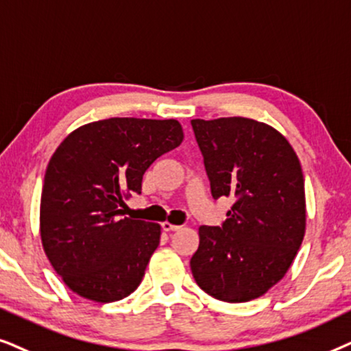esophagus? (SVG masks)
Masks as SVG:
<instances>
[{
  "instance_id": "34e87169",
  "label": "esophagus",
  "mask_w": 351,
  "mask_h": 351,
  "mask_svg": "<svg viewBox=\"0 0 351 351\" xmlns=\"http://www.w3.org/2000/svg\"><path fill=\"white\" fill-rule=\"evenodd\" d=\"M162 230L163 231H178L180 230V226L178 224H171V223H168V221H165V223H162Z\"/></svg>"
}]
</instances>
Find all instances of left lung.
<instances>
[{"mask_svg": "<svg viewBox=\"0 0 351 351\" xmlns=\"http://www.w3.org/2000/svg\"><path fill=\"white\" fill-rule=\"evenodd\" d=\"M191 125L212 197L234 200L221 226L199 228L191 271L213 298L254 300L284 278L305 236L300 162L287 139L261 121L226 117Z\"/></svg>", "mask_w": 351, "mask_h": 351, "instance_id": "8db88e82", "label": "left lung"}]
</instances>
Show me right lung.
<instances>
[{"label":"right lung","instance_id":"add662e5","mask_svg":"<svg viewBox=\"0 0 351 351\" xmlns=\"http://www.w3.org/2000/svg\"><path fill=\"white\" fill-rule=\"evenodd\" d=\"M183 141L176 120L114 119L83 125L46 168L40 207L43 249L70 291L88 300H121L138 289L160 226L120 219L143 175Z\"/></svg>","mask_w":351,"mask_h":351}]
</instances>
